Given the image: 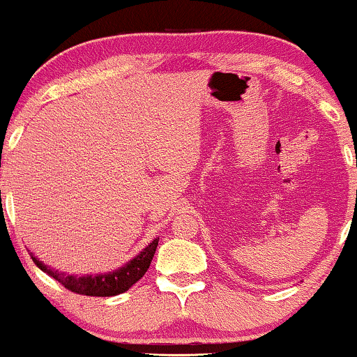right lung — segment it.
I'll return each mask as SVG.
<instances>
[{"mask_svg": "<svg viewBox=\"0 0 357 357\" xmlns=\"http://www.w3.org/2000/svg\"><path fill=\"white\" fill-rule=\"evenodd\" d=\"M158 247V238H155L145 250L139 252L133 260H130L125 267L112 273L103 275H85V277H75V275H66L59 270H51L43 261H39L31 254V259L44 273L51 275L54 280H57L62 287L67 290L77 293V295L85 296H115L128 290L130 287L135 285L146 270L150 268V264L155 257Z\"/></svg>", "mask_w": 357, "mask_h": 357, "instance_id": "add662e5", "label": "right lung"}]
</instances>
